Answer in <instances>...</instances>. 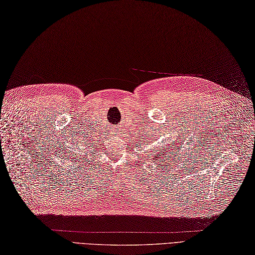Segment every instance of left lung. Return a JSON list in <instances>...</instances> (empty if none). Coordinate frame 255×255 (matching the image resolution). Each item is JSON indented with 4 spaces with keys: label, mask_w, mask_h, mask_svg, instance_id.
Instances as JSON below:
<instances>
[{
    "label": "left lung",
    "mask_w": 255,
    "mask_h": 255,
    "mask_svg": "<svg viewBox=\"0 0 255 255\" xmlns=\"http://www.w3.org/2000/svg\"><path fill=\"white\" fill-rule=\"evenodd\" d=\"M162 151H165V149H162ZM165 154H168V152H165ZM162 155H163V152H161V151H160V154H158V157L156 156V158H157V159H160V160H161ZM165 157H166V156H165Z\"/></svg>",
    "instance_id": "1"
}]
</instances>
